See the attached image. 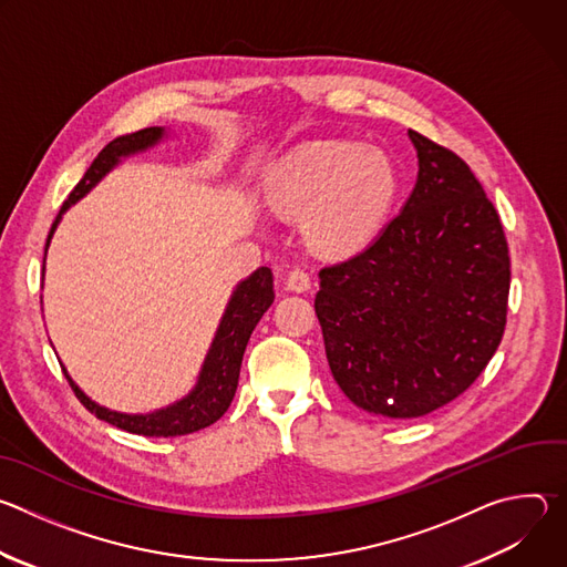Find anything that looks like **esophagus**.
<instances>
[{
  "instance_id": "obj_1",
  "label": "esophagus",
  "mask_w": 567,
  "mask_h": 567,
  "mask_svg": "<svg viewBox=\"0 0 567 567\" xmlns=\"http://www.w3.org/2000/svg\"><path fill=\"white\" fill-rule=\"evenodd\" d=\"M311 287V276L302 267H293L287 274V289L291 291H307Z\"/></svg>"
}]
</instances>
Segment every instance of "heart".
Segmentation results:
<instances>
[{"mask_svg": "<svg viewBox=\"0 0 567 567\" xmlns=\"http://www.w3.org/2000/svg\"><path fill=\"white\" fill-rule=\"evenodd\" d=\"M399 190L394 161L374 145L316 141L296 147L265 177L267 204L302 213L309 245L332 258L365 249L385 226Z\"/></svg>", "mask_w": 567, "mask_h": 567, "instance_id": "b5f03b06", "label": "heart"}]
</instances>
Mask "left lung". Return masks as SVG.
<instances>
[{
	"label": "left lung",
	"mask_w": 567,
	"mask_h": 567,
	"mask_svg": "<svg viewBox=\"0 0 567 567\" xmlns=\"http://www.w3.org/2000/svg\"><path fill=\"white\" fill-rule=\"evenodd\" d=\"M409 136L413 195L372 245L318 271L313 300L339 388L390 420L429 415L482 374L505 334L512 280L503 221L466 161Z\"/></svg>",
	"instance_id": "obj_1"
}]
</instances>
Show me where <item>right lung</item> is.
I'll return each mask as SVG.
<instances>
[{
  "label": "right lung",
  "mask_w": 567,
  "mask_h": 567,
  "mask_svg": "<svg viewBox=\"0 0 567 567\" xmlns=\"http://www.w3.org/2000/svg\"><path fill=\"white\" fill-rule=\"evenodd\" d=\"M161 136H164V127H145L134 134L114 138L99 152V156L87 168L85 177L75 184V188L69 193L66 202L62 204V208L49 230V237H47L44 260H47L51 235L60 221V215L73 202L87 195L118 164L121 156L145 150V147L154 145ZM271 302H274V274L269 267H260L245 282H239L237 289L233 291V298L224 311L219 330L213 339V346L208 350V357L204 361V368H202L195 390L164 411H156L150 415L114 413V411H107V409L99 406V403H94L83 390H80L71 381L69 374H66V381H69L71 390L75 392V396L80 399V403H83V406L92 415H96L99 420H103L116 429H123L127 433L143 435V437H179V435L202 431V429L210 426L213 422H217L228 411L230 401L235 396V390H237L241 357H245L247 343L251 339V332L258 326V320L271 307Z\"/></svg>",
  "instance_id": "right-lung-1"
}]
</instances>
